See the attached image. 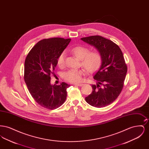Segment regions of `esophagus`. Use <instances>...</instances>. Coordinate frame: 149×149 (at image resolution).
I'll list each match as a JSON object with an SVG mask.
<instances>
[{
	"label": "esophagus",
	"mask_w": 149,
	"mask_h": 149,
	"mask_svg": "<svg viewBox=\"0 0 149 149\" xmlns=\"http://www.w3.org/2000/svg\"><path fill=\"white\" fill-rule=\"evenodd\" d=\"M74 85H77V86H83L84 84H79V83H78V84H74Z\"/></svg>",
	"instance_id": "1"
}]
</instances>
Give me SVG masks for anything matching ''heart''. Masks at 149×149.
<instances>
[{
	"label": "heart",
	"mask_w": 149,
	"mask_h": 149,
	"mask_svg": "<svg viewBox=\"0 0 149 149\" xmlns=\"http://www.w3.org/2000/svg\"><path fill=\"white\" fill-rule=\"evenodd\" d=\"M89 49L81 46L73 47L71 52L73 55L81 61V66L89 73L97 71L102 61L100 53L98 51L89 52ZM65 52H62L57 58V64L58 66L63 67L65 64ZM86 73L84 70H69L64 74L66 80L72 83H78L82 80L83 76Z\"/></svg>",
	"instance_id": "1"
}]
</instances>
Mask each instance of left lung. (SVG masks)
<instances>
[{"instance_id": "obj_1", "label": "left lung", "mask_w": 149, "mask_h": 149, "mask_svg": "<svg viewBox=\"0 0 149 149\" xmlns=\"http://www.w3.org/2000/svg\"><path fill=\"white\" fill-rule=\"evenodd\" d=\"M81 40L95 47L102 57L100 66L93 76L97 84L92 85V93L85 100L92 106H107L117 99L123 87L127 67L122 52L117 45L100 36Z\"/></svg>"}]
</instances>
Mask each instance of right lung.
Returning <instances> with one entry per match:
<instances>
[{
  "label": "right lung",
  "instance_id": "right-lung-1",
  "mask_svg": "<svg viewBox=\"0 0 149 149\" xmlns=\"http://www.w3.org/2000/svg\"><path fill=\"white\" fill-rule=\"evenodd\" d=\"M71 41L70 38H51L37 43L26 57L24 79L29 92L41 106L54 109L61 106L70 86L63 82L51 84L50 75L57 65V58Z\"/></svg>",
  "mask_w": 149,
  "mask_h": 149
}]
</instances>
